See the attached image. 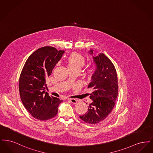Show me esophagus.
<instances>
[{
  "label": "esophagus",
  "instance_id": "1",
  "mask_svg": "<svg viewBox=\"0 0 153 153\" xmlns=\"http://www.w3.org/2000/svg\"><path fill=\"white\" fill-rule=\"evenodd\" d=\"M68 100L69 101V102H72V103H73L74 104H76L77 103V100L76 99H68Z\"/></svg>",
  "mask_w": 153,
  "mask_h": 153
}]
</instances>
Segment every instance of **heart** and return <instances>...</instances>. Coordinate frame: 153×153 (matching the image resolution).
Returning <instances> with one entry per match:
<instances>
[{"instance_id":"obj_1","label":"heart","mask_w":153,"mask_h":153,"mask_svg":"<svg viewBox=\"0 0 153 153\" xmlns=\"http://www.w3.org/2000/svg\"><path fill=\"white\" fill-rule=\"evenodd\" d=\"M66 62L68 69L76 70L80 71L82 67L85 64V59L80 54L73 53L66 59ZM95 72V68L92 67L88 71V73L92 74Z\"/></svg>"}]
</instances>
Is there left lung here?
<instances>
[{
    "label": "left lung",
    "instance_id": "1",
    "mask_svg": "<svg viewBox=\"0 0 153 153\" xmlns=\"http://www.w3.org/2000/svg\"><path fill=\"white\" fill-rule=\"evenodd\" d=\"M96 69L88 88L92 90L90 99L92 102L88 107L87 112L80 119L89 124H96L104 120L115 105L118 95L117 77L115 66L103 53L94 56L90 49Z\"/></svg>",
    "mask_w": 153,
    "mask_h": 153
}]
</instances>
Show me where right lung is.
Instances as JSON below:
<instances>
[{"instance_id": "add662e5", "label": "right lung", "mask_w": 153, "mask_h": 153, "mask_svg": "<svg viewBox=\"0 0 153 153\" xmlns=\"http://www.w3.org/2000/svg\"><path fill=\"white\" fill-rule=\"evenodd\" d=\"M64 53L51 46L41 48L30 56L23 68L19 81L20 97L25 107L36 119L54 117L63 101L46 92V80Z\"/></svg>"}]
</instances>
